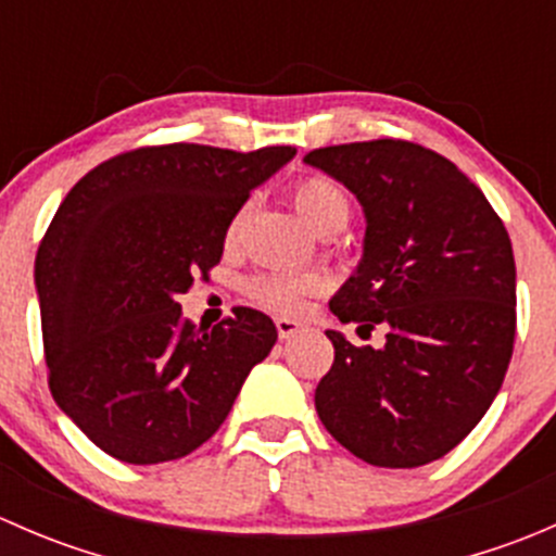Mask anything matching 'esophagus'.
<instances>
[{"label": "esophagus", "instance_id": "obj_1", "mask_svg": "<svg viewBox=\"0 0 556 556\" xmlns=\"http://www.w3.org/2000/svg\"><path fill=\"white\" fill-rule=\"evenodd\" d=\"M274 323H277V333H279V339H293V336H299L301 330H304V325L299 323V319H293V317H277L274 319Z\"/></svg>", "mask_w": 556, "mask_h": 556}]
</instances>
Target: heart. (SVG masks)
Masks as SVG:
<instances>
[{
  "label": "heart",
  "instance_id": "b5f03b06",
  "mask_svg": "<svg viewBox=\"0 0 556 556\" xmlns=\"http://www.w3.org/2000/svg\"><path fill=\"white\" fill-rule=\"evenodd\" d=\"M293 204L304 223L317 233H333L350 220V195L336 179L312 174L295 182ZM242 215L231 223V231H237ZM323 290V277L312 271H268L250 279L247 293L257 306H266L271 312H299L309 295Z\"/></svg>",
  "mask_w": 556,
  "mask_h": 556
}]
</instances>
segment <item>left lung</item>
Wrapping results in <instances>:
<instances>
[{
    "mask_svg": "<svg viewBox=\"0 0 556 556\" xmlns=\"http://www.w3.org/2000/svg\"><path fill=\"white\" fill-rule=\"evenodd\" d=\"M366 215L363 257L330 299L382 350L339 330L314 406L325 430L379 468H419L479 425L506 377L517 336V266L506 226L452 161L401 139L304 155Z\"/></svg>",
    "mask_w": 556,
    "mask_h": 556,
    "instance_id": "left-lung-1",
    "label": "left lung"
}]
</instances>
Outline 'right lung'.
Here are the masks:
<instances>
[{
	"label": "right lung",
	"mask_w": 556,
	"mask_h": 556,
	"mask_svg": "<svg viewBox=\"0 0 556 556\" xmlns=\"http://www.w3.org/2000/svg\"><path fill=\"white\" fill-rule=\"evenodd\" d=\"M293 155L139 148L61 201L35 261L48 384L110 457L155 465L199 450L271 352L277 328L263 312L237 306L206 330L182 319L177 295L220 263L237 212Z\"/></svg>",
	"instance_id": "add662e5"
}]
</instances>
